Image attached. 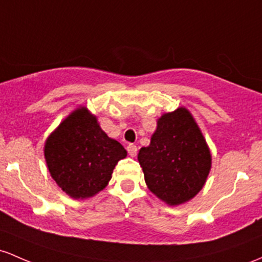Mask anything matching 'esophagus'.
<instances>
[{
    "instance_id": "esophagus-1",
    "label": "esophagus",
    "mask_w": 262,
    "mask_h": 262,
    "mask_svg": "<svg viewBox=\"0 0 262 262\" xmlns=\"http://www.w3.org/2000/svg\"><path fill=\"white\" fill-rule=\"evenodd\" d=\"M126 150H128V154L130 155L132 158H134L137 155V153H138V149H137V146L134 145V144H129L128 146H126Z\"/></svg>"
}]
</instances>
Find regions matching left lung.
<instances>
[{"instance_id":"8db88e82","label":"left lung","mask_w":262,"mask_h":262,"mask_svg":"<svg viewBox=\"0 0 262 262\" xmlns=\"http://www.w3.org/2000/svg\"><path fill=\"white\" fill-rule=\"evenodd\" d=\"M146 186L170 206L191 200L205 185L211 153L194 117L185 107L157 120L150 144L138 153Z\"/></svg>"}]
</instances>
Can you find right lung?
I'll use <instances>...</instances> for the list:
<instances>
[{"label": "right lung", "mask_w": 262, "mask_h": 262, "mask_svg": "<svg viewBox=\"0 0 262 262\" xmlns=\"http://www.w3.org/2000/svg\"><path fill=\"white\" fill-rule=\"evenodd\" d=\"M43 151L51 177L72 199L102 191L126 157L124 146L105 134L87 107L74 109L62 120L46 139Z\"/></svg>", "instance_id": "add662e5"}]
</instances>
